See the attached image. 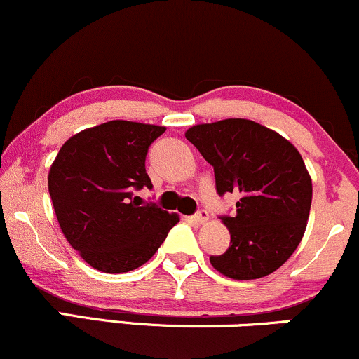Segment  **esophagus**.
Wrapping results in <instances>:
<instances>
[{"mask_svg": "<svg viewBox=\"0 0 359 359\" xmlns=\"http://www.w3.org/2000/svg\"><path fill=\"white\" fill-rule=\"evenodd\" d=\"M208 218H210V215H208V212H206V210H200V212H196L195 215H193V220L198 222V223H205L206 220H208Z\"/></svg>", "mask_w": 359, "mask_h": 359, "instance_id": "34e87169", "label": "esophagus"}]
</instances>
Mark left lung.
I'll return each mask as SVG.
<instances>
[{
    "label": "left lung",
    "instance_id": "8db88e82",
    "mask_svg": "<svg viewBox=\"0 0 359 359\" xmlns=\"http://www.w3.org/2000/svg\"><path fill=\"white\" fill-rule=\"evenodd\" d=\"M184 136L213 166L218 195H240L233 217H222L229 250L210 262L235 280L277 271L301 243L309 218L313 181L302 156L276 130L248 119L198 124Z\"/></svg>",
    "mask_w": 359,
    "mask_h": 359
}]
</instances>
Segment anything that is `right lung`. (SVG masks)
<instances>
[{"mask_svg":"<svg viewBox=\"0 0 359 359\" xmlns=\"http://www.w3.org/2000/svg\"><path fill=\"white\" fill-rule=\"evenodd\" d=\"M163 126L109 121L72 136L48 172L58 225L90 267L122 273L156 254L180 217L141 203L134 193L153 188L146 154Z\"/></svg>","mask_w":359,"mask_h":359,"instance_id":"right-lung-1","label":"right lung"}]
</instances>
